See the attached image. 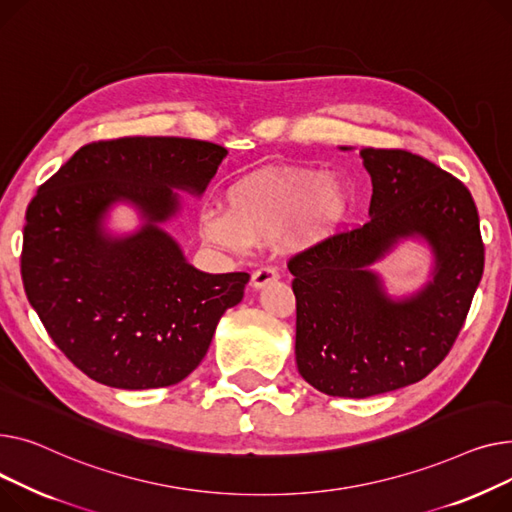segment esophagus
I'll return each mask as SVG.
<instances>
[{
    "label": "esophagus",
    "instance_id": "obj_1",
    "mask_svg": "<svg viewBox=\"0 0 512 512\" xmlns=\"http://www.w3.org/2000/svg\"><path fill=\"white\" fill-rule=\"evenodd\" d=\"M277 279H279V270L275 266H260V268H256L254 273H252V285L256 289H260V287H264L268 283H273Z\"/></svg>",
    "mask_w": 512,
    "mask_h": 512
}]
</instances>
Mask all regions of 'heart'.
<instances>
[{
	"label": "heart",
	"mask_w": 512,
	"mask_h": 512,
	"mask_svg": "<svg viewBox=\"0 0 512 512\" xmlns=\"http://www.w3.org/2000/svg\"><path fill=\"white\" fill-rule=\"evenodd\" d=\"M349 192L339 179L320 169H264L227 192L223 208L200 215L202 235L210 244L244 252L266 244L289 229L297 244L308 246L333 235L347 219Z\"/></svg>",
	"instance_id": "1"
}]
</instances>
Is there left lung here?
I'll return each instance as SVG.
<instances>
[{
	"mask_svg": "<svg viewBox=\"0 0 512 512\" xmlns=\"http://www.w3.org/2000/svg\"><path fill=\"white\" fill-rule=\"evenodd\" d=\"M359 157L372 177L370 221L287 264L295 277L297 370L320 393L347 399L426 378L455 345L484 273L477 208L463 182L401 148H362ZM415 234L435 252V277L395 303L369 264Z\"/></svg>",
	"mask_w": 512,
	"mask_h": 512,
	"instance_id": "1",
	"label": "left lung"
}]
</instances>
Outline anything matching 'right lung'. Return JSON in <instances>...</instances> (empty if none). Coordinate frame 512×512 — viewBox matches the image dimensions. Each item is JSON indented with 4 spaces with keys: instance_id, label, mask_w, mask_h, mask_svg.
I'll use <instances>...</instances> for the list:
<instances>
[{
    "instance_id": "1",
    "label": "right lung",
    "mask_w": 512,
    "mask_h": 512,
    "mask_svg": "<svg viewBox=\"0 0 512 512\" xmlns=\"http://www.w3.org/2000/svg\"><path fill=\"white\" fill-rule=\"evenodd\" d=\"M227 148L192 138L134 136L82 146L26 208L22 283L53 339L88 378L126 390L182 382L198 368L219 318L242 302L248 273L208 275L157 223L173 188L202 194ZM128 199L147 223L111 238L108 206Z\"/></svg>"
}]
</instances>
